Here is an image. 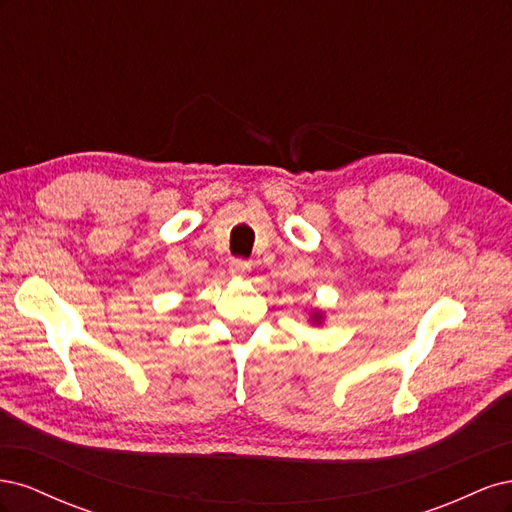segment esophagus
Instances as JSON below:
<instances>
[{
    "mask_svg": "<svg viewBox=\"0 0 512 512\" xmlns=\"http://www.w3.org/2000/svg\"><path fill=\"white\" fill-rule=\"evenodd\" d=\"M228 269H230V273L235 275V277H243L247 271L252 269V265L247 260H243V258H232L228 262Z\"/></svg>",
    "mask_w": 512,
    "mask_h": 512,
    "instance_id": "34e87169",
    "label": "esophagus"
}]
</instances>
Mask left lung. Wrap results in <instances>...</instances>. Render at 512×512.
<instances>
[{
	"mask_svg": "<svg viewBox=\"0 0 512 512\" xmlns=\"http://www.w3.org/2000/svg\"><path fill=\"white\" fill-rule=\"evenodd\" d=\"M312 322H314V324H320V322H322V314H320V312H314V314H312Z\"/></svg>",
	"mask_w": 512,
	"mask_h": 512,
	"instance_id": "8db88e82",
	"label": "left lung"
}]
</instances>
